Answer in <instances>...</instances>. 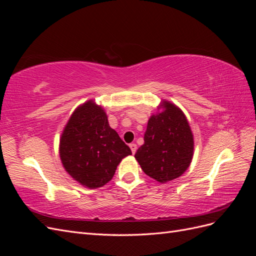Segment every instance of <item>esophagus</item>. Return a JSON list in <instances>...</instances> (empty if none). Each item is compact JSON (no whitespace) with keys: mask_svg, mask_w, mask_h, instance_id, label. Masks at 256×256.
Listing matches in <instances>:
<instances>
[{"mask_svg":"<svg viewBox=\"0 0 256 256\" xmlns=\"http://www.w3.org/2000/svg\"><path fill=\"white\" fill-rule=\"evenodd\" d=\"M129 147H130V150H131V152H132V154H136V144H134V143H132V144H130L129 145Z\"/></svg>","mask_w":256,"mask_h":256,"instance_id":"obj_1","label":"esophagus"}]
</instances>
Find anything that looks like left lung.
Masks as SVG:
<instances>
[{"label": "left lung", "mask_w": 256, "mask_h": 256, "mask_svg": "<svg viewBox=\"0 0 256 256\" xmlns=\"http://www.w3.org/2000/svg\"><path fill=\"white\" fill-rule=\"evenodd\" d=\"M144 134V144L134 158L143 172L164 184L182 176L191 164L194 138L180 108L162 99Z\"/></svg>", "instance_id": "8db88e82"}]
</instances>
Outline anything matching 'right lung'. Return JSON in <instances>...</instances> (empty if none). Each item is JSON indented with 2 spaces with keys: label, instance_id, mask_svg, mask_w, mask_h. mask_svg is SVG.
<instances>
[{
  "label": "right lung",
  "instance_id": "right-lung-1",
  "mask_svg": "<svg viewBox=\"0 0 256 256\" xmlns=\"http://www.w3.org/2000/svg\"><path fill=\"white\" fill-rule=\"evenodd\" d=\"M58 152L67 174L90 189L109 182L120 161L131 154L94 99L76 106L70 115L60 138Z\"/></svg>",
  "mask_w": 256,
  "mask_h": 256
}]
</instances>
